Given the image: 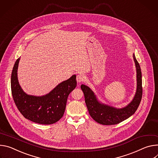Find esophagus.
I'll list each match as a JSON object with an SVG mask.
<instances>
[{"mask_svg": "<svg viewBox=\"0 0 158 158\" xmlns=\"http://www.w3.org/2000/svg\"><path fill=\"white\" fill-rule=\"evenodd\" d=\"M85 76L83 74L80 73L77 77V81L78 83H81V82L85 81Z\"/></svg>", "mask_w": 158, "mask_h": 158, "instance_id": "obj_1", "label": "esophagus"}]
</instances>
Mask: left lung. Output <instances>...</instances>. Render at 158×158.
<instances>
[{
  "mask_svg": "<svg viewBox=\"0 0 158 158\" xmlns=\"http://www.w3.org/2000/svg\"><path fill=\"white\" fill-rule=\"evenodd\" d=\"M133 59L136 68V91L130 103L122 108H117L101 102L89 86L82 84L81 89L84 94L87 109L92 118L102 125H114L120 123L133 115L141 102L143 95L142 73L141 67L134 53Z\"/></svg>",
  "mask_w": 158,
  "mask_h": 158,
  "instance_id": "obj_1",
  "label": "left lung"
}]
</instances>
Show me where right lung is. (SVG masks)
Returning <instances> with one entry per match:
<instances>
[{
  "mask_svg": "<svg viewBox=\"0 0 158 158\" xmlns=\"http://www.w3.org/2000/svg\"><path fill=\"white\" fill-rule=\"evenodd\" d=\"M19 61L20 58L14 65L10 80L12 94L17 109L26 118L35 123H55L63 116L68 97L76 88V75L60 83L46 95H29L21 88L17 77Z\"/></svg>",
  "mask_w": 158,
  "mask_h": 158,
  "instance_id": "right-lung-1",
  "label": "right lung"
}]
</instances>
